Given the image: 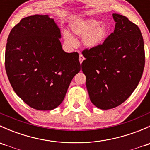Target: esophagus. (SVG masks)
I'll return each mask as SVG.
<instances>
[{
	"label": "esophagus",
	"instance_id": "34e87169",
	"mask_svg": "<svg viewBox=\"0 0 150 150\" xmlns=\"http://www.w3.org/2000/svg\"><path fill=\"white\" fill-rule=\"evenodd\" d=\"M84 59H85V58H84L82 54H80V56H79V61H80V62H81V64L83 62V61Z\"/></svg>",
	"mask_w": 150,
	"mask_h": 150
}]
</instances>
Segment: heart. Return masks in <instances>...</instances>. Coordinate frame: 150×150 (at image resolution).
Segmentation results:
<instances>
[{"instance_id":"obj_1","label":"heart","mask_w":150,"mask_h":150,"mask_svg":"<svg viewBox=\"0 0 150 150\" xmlns=\"http://www.w3.org/2000/svg\"><path fill=\"white\" fill-rule=\"evenodd\" d=\"M72 32L79 36H83L82 41L84 46L94 48L101 44L108 33V28L104 23H99L95 19H88L78 22L72 28ZM64 40L67 43L73 45L75 40L69 33H64Z\"/></svg>"}]
</instances>
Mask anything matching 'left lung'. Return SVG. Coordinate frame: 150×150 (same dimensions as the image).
Here are the masks:
<instances>
[{
    "label": "left lung",
    "mask_w": 150,
    "mask_h": 150,
    "mask_svg": "<svg viewBox=\"0 0 150 150\" xmlns=\"http://www.w3.org/2000/svg\"><path fill=\"white\" fill-rule=\"evenodd\" d=\"M115 28L104 41L82 51L81 64L91 102L109 110L123 103L138 86L145 64L140 29L127 17L113 13Z\"/></svg>",
    "instance_id": "8db88e82"
}]
</instances>
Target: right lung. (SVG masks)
I'll return each instance as SVG.
<instances>
[{"mask_svg":"<svg viewBox=\"0 0 150 150\" xmlns=\"http://www.w3.org/2000/svg\"><path fill=\"white\" fill-rule=\"evenodd\" d=\"M59 28L48 15L21 19L7 39L5 68L15 93L38 110H51L64 100L81 70L77 52L62 48Z\"/></svg>","mask_w":150,"mask_h":150,"instance_id":"right-lung-1","label":"right lung"}]
</instances>
